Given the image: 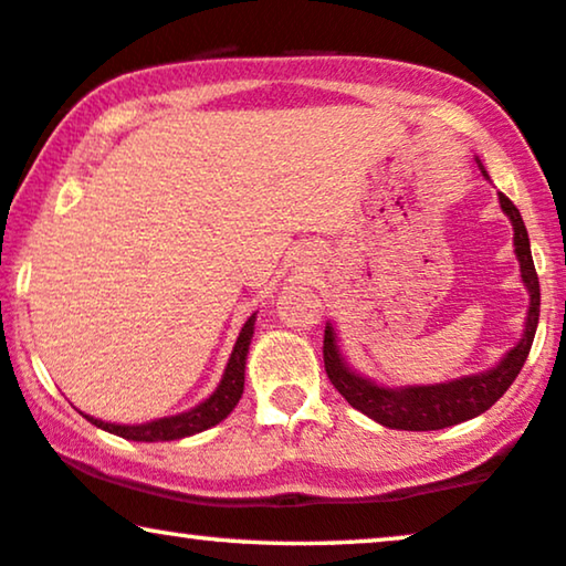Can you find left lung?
<instances>
[{
    "label": "left lung",
    "mask_w": 566,
    "mask_h": 566,
    "mask_svg": "<svg viewBox=\"0 0 566 566\" xmlns=\"http://www.w3.org/2000/svg\"><path fill=\"white\" fill-rule=\"evenodd\" d=\"M502 212L510 217L512 230H515V253L520 261V276L531 292L528 318H525V331L515 349L504 354L500 365L492 370L479 375H465L461 380L437 382V386H409V388H386L373 382L370 378H361L346 365L342 352H338L334 326H326L323 334V365H326L328 380L334 388L349 401L354 409L367 413V417L390 429H409V432H427V429H446L461 421H469L479 413H484L489 406H494L504 396L517 373L523 370L525 359L533 346V336L538 328L541 313V290L538 274L533 266L531 240L525 230L523 217L517 207L512 205L507 196L500 193Z\"/></svg>",
    "instance_id": "left-lung-1"
}]
</instances>
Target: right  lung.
Returning a JSON list of instances; mask_svg holds the SVG:
<instances>
[{
	"label": "right lung",
	"mask_w": 566,
	"mask_h": 566,
	"mask_svg": "<svg viewBox=\"0 0 566 566\" xmlns=\"http://www.w3.org/2000/svg\"><path fill=\"white\" fill-rule=\"evenodd\" d=\"M253 323H255V313L245 321V326L240 328V336H238L235 346H232L230 361H228V367H224L220 386H217V390L207 398V401L193 406L191 411L176 413V417L147 421V424H108V421L93 419L85 413L87 421H93L95 427L105 429V432L124 437V440H137V442L180 440V437H191L196 432H205V429L220 424V421L228 417L232 409H235L240 396H243L245 357H248V346H251Z\"/></svg>",
	"instance_id": "1"
}]
</instances>
